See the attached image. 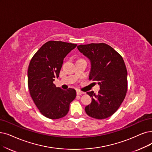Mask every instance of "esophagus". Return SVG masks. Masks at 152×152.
I'll list each match as a JSON object with an SVG mask.
<instances>
[{"mask_svg": "<svg viewBox=\"0 0 152 152\" xmlns=\"http://www.w3.org/2000/svg\"><path fill=\"white\" fill-rule=\"evenodd\" d=\"M82 94H85V92H81V91H79V90L77 91V95H82Z\"/></svg>", "mask_w": 152, "mask_h": 152, "instance_id": "obj_1", "label": "esophagus"}]
</instances>
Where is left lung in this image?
Returning <instances> with one entry per match:
<instances>
[{
	"mask_svg": "<svg viewBox=\"0 0 152 152\" xmlns=\"http://www.w3.org/2000/svg\"><path fill=\"white\" fill-rule=\"evenodd\" d=\"M77 48L90 60V80L98 83L100 88L97 95L92 91L87 92L92 97V102L85 110L94 118H107L118 110L125 98L128 82L124 60L104 43L80 45Z\"/></svg>",
	"mask_w": 152,
	"mask_h": 152,
	"instance_id": "1",
	"label": "left lung"
}]
</instances>
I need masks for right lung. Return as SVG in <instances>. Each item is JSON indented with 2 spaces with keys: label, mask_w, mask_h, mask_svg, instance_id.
<instances>
[{
  "label": "right lung",
  "mask_w": 152,
  "mask_h": 152,
  "mask_svg": "<svg viewBox=\"0 0 152 152\" xmlns=\"http://www.w3.org/2000/svg\"><path fill=\"white\" fill-rule=\"evenodd\" d=\"M77 45L62 41H48L39 48L30 62V95L40 112L48 118L65 117L69 112L70 104L76 97L75 90H62L53 82L59 77L64 58Z\"/></svg>",
  "instance_id": "right-lung-1"
}]
</instances>
